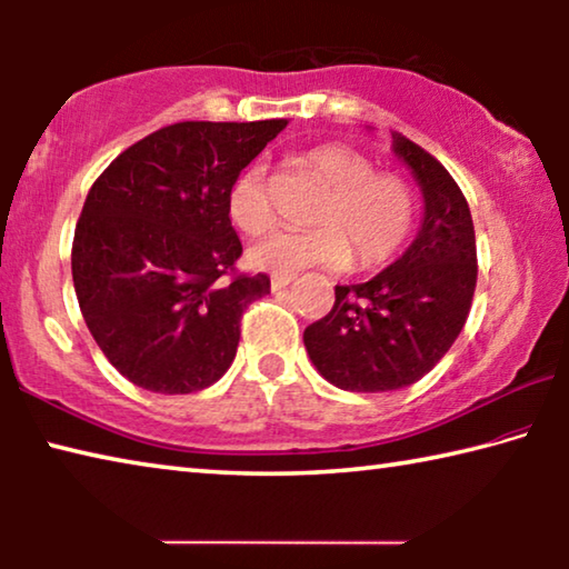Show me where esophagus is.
<instances>
[{
    "mask_svg": "<svg viewBox=\"0 0 569 569\" xmlns=\"http://www.w3.org/2000/svg\"><path fill=\"white\" fill-rule=\"evenodd\" d=\"M293 281H296V273H276L271 278V286H273V291H281V288H286L288 283H293Z\"/></svg>",
    "mask_w": 569,
    "mask_h": 569,
    "instance_id": "obj_1",
    "label": "esophagus"
}]
</instances>
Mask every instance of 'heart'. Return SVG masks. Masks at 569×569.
Returning a JSON list of instances; mask_svg holds the SVG:
<instances>
[{
    "label": "heart",
    "mask_w": 569,
    "mask_h": 569,
    "mask_svg": "<svg viewBox=\"0 0 569 569\" xmlns=\"http://www.w3.org/2000/svg\"><path fill=\"white\" fill-rule=\"evenodd\" d=\"M301 166L329 190L313 213V230H273L248 250L250 263L268 273H296L301 268H363L389 263L407 243L417 216V200L407 180L393 172H373V162L346 146L306 150ZM228 216L243 233H261L276 210L261 162H250L228 188Z\"/></svg>",
    "instance_id": "1"
}]
</instances>
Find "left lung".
<instances>
[{
  "instance_id": "1",
  "label": "left lung",
  "mask_w": 569,
  "mask_h": 569,
  "mask_svg": "<svg viewBox=\"0 0 569 569\" xmlns=\"http://www.w3.org/2000/svg\"><path fill=\"white\" fill-rule=\"evenodd\" d=\"M391 138L421 188L419 233L371 281L336 286L331 313L303 331L313 366L343 391H393L429 373L465 329L477 286V240L465 192L417 142L401 132Z\"/></svg>"
}]
</instances>
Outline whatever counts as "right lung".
Returning <instances> with one entry per match:
<instances>
[{"label": "right lung", "instance_id": "1", "mask_svg": "<svg viewBox=\"0 0 569 569\" xmlns=\"http://www.w3.org/2000/svg\"><path fill=\"white\" fill-rule=\"evenodd\" d=\"M288 120L176 122L94 180L72 240L84 323L134 387L192 393L236 359L246 308L271 291L236 273L228 188Z\"/></svg>", "mask_w": 569, "mask_h": 569}]
</instances>
